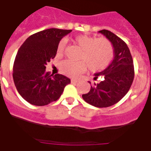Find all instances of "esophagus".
<instances>
[{
    "instance_id": "1",
    "label": "esophagus",
    "mask_w": 151,
    "mask_h": 151,
    "mask_svg": "<svg viewBox=\"0 0 151 151\" xmlns=\"http://www.w3.org/2000/svg\"><path fill=\"white\" fill-rule=\"evenodd\" d=\"M71 82L72 83H77V82H78V80H76V79H71Z\"/></svg>"
}]
</instances>
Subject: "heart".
Wrapping results in <instances>:
<instances>
[{"instance_id":"b5f03b06","label":"heart","mask_w":151,"mask_h":151,"mask_svg":"<svg viewBox=\"0 0 151 151\" xmlns=\"http://www.w3.org/2000/svg\"><path fill=\"white\" fill-rule=\"evenodd\" d=\"M74 43L82 49L79 60L81 61L66 60L60 63L61 71L68 76L77 78L85 73L88 67L91 72H97L105 69L113 57V47L110 41L104 38L79 35L75 37ZM66 39L60 41L57 47V55L61 57L66 48Z\"/></svg>"}]
</instances>
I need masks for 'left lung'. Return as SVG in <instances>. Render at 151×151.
<instances>
[{"instance_id":"8db88e82","label":"left lung","mask_w":151,"mask_h":151,"mask_svg":"<svg viewBox=\"0 0 151 151\" xmlns=\"http://www.w3.org/2000/svg\"><path fill=\"white\" fill-rule=\"evenodd\" d=\"M99 32L113 45L114 58L104 71L94 74V80L101 77L102 81L91 85L90 91L82 94V98L96 107H108L118 103L129 91L134 80V65L125 41L110 31L103 29Z\"/></svg>"}]
</instances>
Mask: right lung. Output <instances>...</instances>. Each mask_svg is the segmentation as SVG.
Wrapping results in <instances>:
<instances>
[{"mask_svg": "<svg viewBox=\"0 0 151 151\" xmlns=\"http://www.w3.org/2000/svg\"><path fill=\"white\" fill-rule=\"evenodd\" d=\"M71 32L45 29L29 36L19 49L13 63V82L19 94L31 104L45 106L56 101L70 83L65 76H53L45 69L55 57L60 41Z\"/></svg>", "mask_w": 151, "mask_h": 151, "instance_id": "add662e5", "label": "right lung"}]
</instances>
